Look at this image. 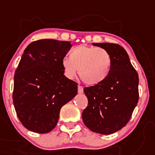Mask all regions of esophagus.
Listing matches in <instances>:
<instances>
[{
    "mask_svg": "<svg viewBox=\"0 0 155 155\" xmlns=\"http://www.w3.org/2000/svg\"><path fill=\"white\" fill-rule=\"evenodd\" d=\"M78 92L79 93H83L84 92V87H82V86H78Z\"/></svg>",
    "mask_w": 155,
    "mask_h": 155,
    "instance_id": "esophagus-1",
    "label": "esophagus"
}]
</instances>
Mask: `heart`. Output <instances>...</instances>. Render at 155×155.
I'll use <instances>...</instances> for the list:
<instances>
[{
	"label": "heart",
	"mask_w": 155,
	"mask_h": 155,
	"mask_svg": "<svg viewBox=\"0 0 155 155\" xmlns=\"http://www.w3.org/2000/svg\"><path fill=\"white\" fill-rule=\"evenodd\" d=\"M69 58L62 59L63 72L68 79L75 77L78 70L83 82L92 86L103 82L110 72L112 58L103 48L79 46L71 51Z\"/></svg>",
	"instance_id": "b5f03b06"
}]
</instances>
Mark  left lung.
Masks as SVG:
<instances>
[{
	"mask_svg": "<svg viewBox=\"0 0 155 155\" xmlns=\"http://www.w3.org/2000/svg\"><path fill=\"white\" fill-rule=\"evenodd\" d=\"M110 54L112 67L101 84L84 88L87 108L82 113L84 125L101 134H111L126 125L138 102V74L127 52L114 43H92Z\"/></svg>",
	"mask_w": 155,
	"mask_h": 155,
	"instance_id": "1",
	"label": "left lung"
}]
</instances>
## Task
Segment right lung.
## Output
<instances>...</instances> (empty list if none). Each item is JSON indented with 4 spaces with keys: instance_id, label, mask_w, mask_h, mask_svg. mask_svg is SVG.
Wrapping results in <instances>:
<instances>
[{
    "instance_id": "obj_1",
    "label": "right lung",
    "mask_w": 155,
    "mask_h": 155,
    "mask_svg": "<svg viewBox=\"0 0 155 155\" xmlns=\"http://www.w3.org/2000/svg\"><path fill=\"white\" fill-rule=\"evenodd\" d=\"M67 41L41 39L28 45L14 74L13 101L24 127L47 134L55 127L61 108L77 94V83L63 75Z\"/></svg>"
}]
</instances>
